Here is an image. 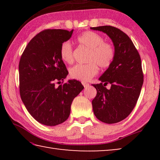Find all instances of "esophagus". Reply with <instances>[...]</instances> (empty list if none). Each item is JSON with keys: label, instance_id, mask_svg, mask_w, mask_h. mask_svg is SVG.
I'll return each instance as SVG.
<instances>
[{"label": "esophagus", "instance_id": "1", "mask_svg": "<svg viewBox=\"0 0 160 160\" xmlns=\"http://www.w3.org/2000/svg\"><path fill=\"white\" fill-rule=\"evenodd\" d=\"M82 84L83 85L84 88H88V87H89V85H89L88 83L85 82H82Z\"/></svg>", "mask_w": 160, "mask_h": 160}]
</instances>
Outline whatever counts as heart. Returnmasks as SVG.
I'll return each instance as SVG.
<instances>
[{"instance_id":"1","label":"heart","mask_w":160,"mask_h":160,"mask_svg":"<svg viewBox=\"0 0 160 160\" xmlns=\"http://www.w3.org/2000/svg\"><path fill=\"white\" fill-rule=\"evenodd\" d=\"M77 40L80 44L90 49L88 58L89 63L75 65L70 69V75L75 80L86 82L98 73L97 66L101 68H107L112 65L115 57V48L112 44L104 42L102 35L92 31L84 32L78 36ZM60 56L67 63L73 61V49L70 42H64L61 44Z\"/></svg>"}]
</instances>
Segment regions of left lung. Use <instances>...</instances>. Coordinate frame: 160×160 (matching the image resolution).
<instances>
[{
    "label": "left lung",
    "mask_w": 160,
    "mask_h": 160,
    "mask_svg": "<svg viewBox=\"0 0 160 160\" xmlns=\"http://www.w3.org/2000/svg\"><path fill=\"white\" fill-rule=\"evenodd\" d=\"M107 34L112 40L115 57L112 63L93 84L97 95L92 102L94 115L106 123L120 122L131 113L136 104L143 84L140 54L126 34L112 26L90 28ZM111 84L108 90L105 88Z\"/></svg>",
    "instance_id": "1"
}]
</instances>
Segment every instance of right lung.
I'll list each match as a JSON object with an SVG mask.
<instances>
[{"label": "right lung", "instance_id": "add662e5", "mask_svg": "<svg viewBox=\"0 0 160 160\" xmlns=\"http://www.w3.org/2000/svg\"><path fill=\"white\" fill-rule=\"evenodd\" d=\"M72 32L73 29H45L32 38L21 56L19 76L22 101L32 117L45 126H54L66 121L72 100L84 88L76 80L55 86L68 74L61 58L60 48Z\"/></svg>", "mask_w": 160, "mask_h": 160}]
</instances>
